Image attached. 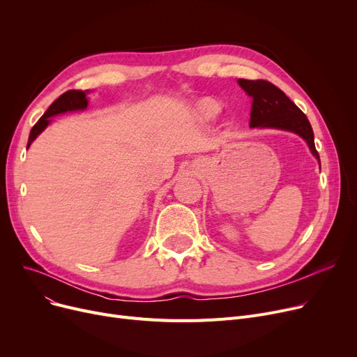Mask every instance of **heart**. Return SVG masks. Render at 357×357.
I'll return each mask as SVG.
<instances>
[{
    "instance_id": "heart-1",
    "label": "heart",
    "mask_w": 357,
    "mask_h": 357,
    "mask_svg": "<svg viewBox=\"0 0 357 357\" xmlns=\"http://www.w3.org/2000/svg\"><path fill=\"white\" fill-rule=\"evenodd\" d=\"M197 111H198V114H199L202 119L211 120V119H214V117L218 114V112H220V105H218L215 101L210 100V98H205V100H201V101L198 102Z\"/></svg>"
}]
</instances>
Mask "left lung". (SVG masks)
Masks as SVG:
<instances>
[{"label": "left lung", "instance_id": "1", "mask_svg": "<svg viewBox=\"0 0 357 357\" xmlns=\"http://www.w3.org/2000/svg\"><path fill=\"white\" fill-rule=\"evenodd\" d=\"M237 82L253 98L250 127L292 131L307 142L311 153L320 162V155L314 144L312 127L307 116L285 96L284 91L264 79H238Z\"/></svg>", "mask_w": 357, "mask_h": 357}]
</instances>
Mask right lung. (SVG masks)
Returning a JSON list of instances; mask_svg holds the SVG:
<instances>
[{
  "label": "right lung",
  "instance_id": "add662e5",
  "mask_svg": "<svg viewBox=\"0 0 357 357\" xmlns=\"http://www.w3.org/2000/svg\"><path fill=\"white\" fill-rule=\"evenodd\" d=\"M86 92L88 91H79V89H69L66 92H63L62 96L54 100L50 107L46 109L45 114L39 119L29 136V143H27V149L30 147L31 142L39 136L42 131L49 126L50 123V117L56 116V114H62V112L66 111H77V109H85L88 105V100H86Z\"/></svg>",
  "mask_w": 357,
  "mask_h": 357
}]
</instances>
